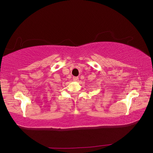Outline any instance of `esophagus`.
Here are the masks:
<instances>
[{
    "label": "esophagus",
    "mask_w": 153,
    "mask_h": 153,
    "mask_svg": "<svg viewBox=\"0 0 153 153\" xmlns=\"http://www.w3.org/2000/svg\"><path fill=\"white\" fill-rule=\"evenodd\" d=\"M73 79L74 80V81H77V80L79 79V78L77 77H73Z\"/></svg>",
    "instance_id": "obj_1"
}]
</instances>
